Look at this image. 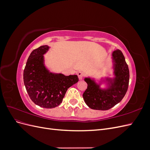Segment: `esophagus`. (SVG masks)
<instances>
[{
	"instance_id": "esophagus-1",
	"label": "esophagus",
	"mask_w": 150,
	"mask_h": 150,
	"mask_svg": "<svg viewBox=\"0 0 150 150\" xmlns=\"http://www.w3.org/2000/svg\"><path fill=\"white\" fill-rule=\"evenodd\" d=\"M78 76L79 79L80 80H82L84 76V74L83 73V72H79L78 73Z\"/></svg>"
}]
</instances>
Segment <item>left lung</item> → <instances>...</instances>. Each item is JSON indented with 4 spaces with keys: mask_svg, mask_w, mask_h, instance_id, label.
<instances>
[{
    "mask_svg": "<svg viewBox=\"0 0 150 150\" xmlns=\"http://www.w3.org/2000/svg\"><path fill=\"white\" fill-rule=\"evenodd\" d=\"M111 62L112 77H101L99 81L89 76L84 78L88 88L83 93V99L93 110H110L122 100L128 90L129 69L121 51L112 52ZM103 84L105 86L102 88Z\"/></svg>",
    "mask_w": 150,
    "mask_h": 150,
    "instance_id": "1",
    "label": "left lung"
}]
</instances>
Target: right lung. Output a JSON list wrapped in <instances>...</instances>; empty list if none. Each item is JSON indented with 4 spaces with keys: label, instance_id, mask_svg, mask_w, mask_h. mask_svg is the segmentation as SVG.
Instances as JSON below:
<instances>
[{
    "label": "right lung",
    "instance_id": "1",
    "mask_svg": "<svg viewBox=\"0 0 150 150\" xmlns=\"http://www.w3.org/2000/svg\"><path fill=\"white\" fill-rule=\"evenodd\" d=\"M50 48L44 45L30 53L23 75L25 87L31 100L44 108L58 106L67 89L79 81L77 75L65 76L50 71L45 64L44 56Z\"/></svg>",
    "mask_w": 150,
    "mask_h": 150
}]
</instances>
